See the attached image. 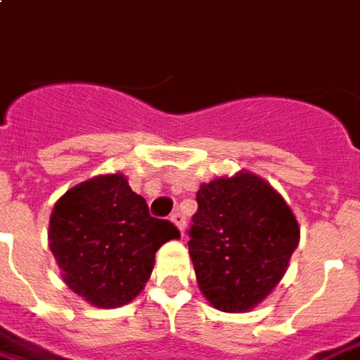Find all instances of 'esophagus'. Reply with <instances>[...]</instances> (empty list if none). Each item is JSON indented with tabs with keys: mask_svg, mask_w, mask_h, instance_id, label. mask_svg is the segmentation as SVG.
<instances>
[{
	"mask_svg": "<svg viewBox=\"0 0 360 360\" xmlns=\"http://www.w3.org/2000/svg\"><path fill=\"white\" fill-rule=\"evenodd\" d=\"M170 219H172V224H174L176 228L180 230V233H184V228H186L184 216H182L180 212H176V214H172V216H170Z\"/></svg>",
	"mask_w": 360,
	"mask_h": 360,
	"instance_id": "1",
	"label": "esophagus"
}]
</instances>
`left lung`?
I'll return each mask as SVG.
<instances>
[{
	"label": "left lung",
	"instance_id": "obj_1",
	"mask_svg": "<svg viewBox=\"0 0 360 360\" xmlns=\"http://www.w3.org/2000/svg\"><path fill=\"white\" fill-rule=\"evenodd\" d=\"M190 228V257L202 295L218 311L257 307L285 276L299 224L262 176L240 170L200 186Z\"/></svg>",
	"mask_w": 360,
	"mask_h": 360
}]
</instances>
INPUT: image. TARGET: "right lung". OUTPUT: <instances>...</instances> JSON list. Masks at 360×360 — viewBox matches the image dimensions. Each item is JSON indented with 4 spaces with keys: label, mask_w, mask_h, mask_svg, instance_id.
Listing matches in <instances>:
<instances>
[{
    "label": "right lung",
    "mask_w": 360,
    "mask_h": 360,
    "mask_svg": "<svg viewBox=\"0 0 360 360\" xmlns=\"http://www.w3.org/2000/svg\"><path fill=\"white\" fill-rule=\"evenodd\" d=\"M49 248L65 285L86 303L117 309L150 279L154 255L180 231L148 214L127 176H93L69 188L51 212Z\"/></svg>",
    "instance_id": "obj_1"
}]
</instances>
